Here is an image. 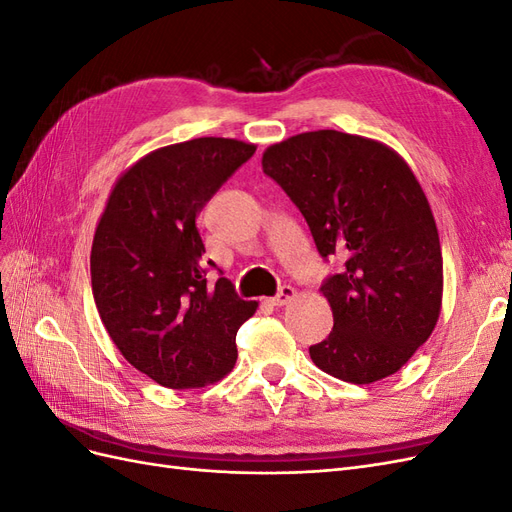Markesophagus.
I'll list each match as a JSON object with an SVG mask.
<instances>
[{
    "mask_svg": "<svg viewBox=\"0 0 512 512\" xmlns=\"http://www.w3.org/2000/svg\"><path fill=\"white\" fill-rule=\"evenodd\" d=\"M294 297H297V290H294L292 286H282V288H280V292H277L275 297L271 299V305H275V307H282V305L290 303Z\"/></svg>",
    "mask_w": 512,
    "mask_h": 512,
    "instance_id": "34e87169",
    "label": "esophagus"
}]
</instances>
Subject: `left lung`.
I'll return each instance as SVG.
<instances>
[{
  "label": "left lung",
  "mask_w": 512,
  "mask_h": 512,
  "mask_svg": "<svg viewBox=\"0 0 512 512\" xmlns=\"http://www.w3.org/2000/svg\"><path fill=\"white\" fill-rule=\"evenodd\" d=\"M262 170L299 207L320 256L344 260L320 286L333 331L309 348L312 361L352 384L395 374L442 307L440 237L412 168L371 138L318 130L271 145Z\"/></svg>",
  "instance_id": "obj_1"
}]
</instances>
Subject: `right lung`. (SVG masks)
Masks as SVG:
<instances>
[{"instance_id":"obj_1","label":"right lung","mask_w":512,"mask_h":512,"mask_svg":"<svg viewBox=\"0 0 512 512\" xmlns=\"http://www.w3.org/2000/svg\"><path fill=\"white\" fill-rule=\"evenodd\" d=\"M254 151L215 136L151 151L117 179L98 222V314L126 361L168 389L222 380L237 363V331L258 307L226 277L207 282L215 265L196 228V215Z\"/></svg>"}]
</instances>
